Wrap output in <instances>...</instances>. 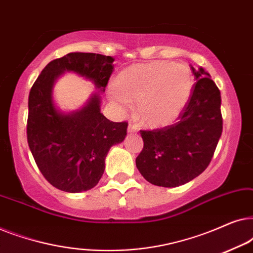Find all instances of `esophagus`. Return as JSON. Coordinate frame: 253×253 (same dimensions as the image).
Returning a JSON list of instances; mask_svg holds the SVG:
<instances>
[{"mask_svg":"<svg viewBox=\"0 0 253 253\" xmlns=\"http://www.w3.org/2000/svg\"><path fill=\"white\" fill-rule=\"evenodd\" d=\"M138 131V126H136V124H129V126H127V132H130V133H134V132H137Z\"/></svg>","mask_w":253,"mask_h":253,"instance_id":"obj_1","label":"esophagus"}]
</instances>
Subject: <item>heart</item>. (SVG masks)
Returning <instances> with one entry per match:
<instances>
[{
  "mask_svg": "<svg viewBox=\"0 0 253 253\" xmlns=\"http://www.w3.org/2000/svg\"><path fill=\"white\" fill-rule=\"evenodd\" d=\"M193 76L188 65L153 61L130 65L117 76L109 98L120 109L136 101V116L148 126H164L177 119L189 101Z\"/></svg>",
  "mask_w": 253,
  "mask_h": 253,
  "instance_id": "obj_1",
  "label": "heart"
}]
</instances>
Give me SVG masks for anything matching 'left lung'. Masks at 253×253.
<instances>
[{
	"mask_svg": "<svg viewBox=\"0 0 253 253\" xmlns=\"http://www.w3.org/2000/svg\"><path fill=\"white\" fill-rule=\"evenodd\" d=\"M191 69L197 82L176 122L140 131L144 147L136 166L151 184L175 188L196 178L210 165L222 133L219 88L203 68Z\"/></svg>",
	"mask_w": 253,
	"mask_h": 253,
	"instance_id": "8db88e82",
	"label": "left lung"
}]
</instances>
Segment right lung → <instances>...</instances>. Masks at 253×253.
Returning a JSON list of instances; mask_svg holds the SVG:
<instances>
[{
  "label": "right lung",
  "instance_id": "obj_1",
  "mask_svg": "<svg viewBox=\"0 0 253 253\" xmlns=\"http://www.w3.org/2000/svg\"><path fill=\"white\" fill-rule=\"evenodd\" d=\"M113 62L101 54L69 53L49 62L30 91L27 143L41 174L62 191H87L98 184L108 151L124 140L127 123L103 116L99 92L77 112H60L53 100L54 84L65 71H72L105 92Z\"/></svg>",
  "mask_w": 253,
  "mask_h": 253
}]
</instances>
